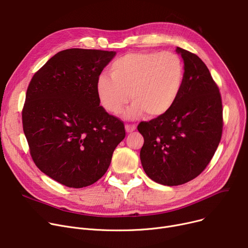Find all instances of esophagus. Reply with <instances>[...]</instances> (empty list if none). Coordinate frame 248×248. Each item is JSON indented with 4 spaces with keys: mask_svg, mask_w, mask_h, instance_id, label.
I'll list each match as a JSON object with an SVG mask.
<instances>
[{
    "mask_svg": "<svg viewBox=\"0 0 248 248\" xmlns=\"http://www.w3.org/2000/svg\"><path fill=\"white\" fill-rule=\"evenodd\" d=\"M124 127H125L126 133H128V134L133 133V131L136 129V125L135 124H125Z\"/></svg>",
    "mask_w": 248,
    "mask_h": 248,
    "instance_id": "34e87169",
    "label": "esophagus"
}]
</instances>
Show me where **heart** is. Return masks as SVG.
I'll list each match as a JSON object with an SVG mask.
<instances>
[{"label":"heart","instance_id":"heart-1","mask_svg":"<svg viewBox=\"0 0 248 248\" xmlns=\"http://www.w3.org/2000/svg\"><path fill=\"white\" fill-rule=\"evenodd\" d=\"M109 74L98 77L97 96L106 110L119 114L130 94L134 104L126 111L128 118L167 113L178 100L186 77L183 60L172 52L126 54L112 62Z\"/></svg>","mask_w":248,"mask_h":248}]
</instances>
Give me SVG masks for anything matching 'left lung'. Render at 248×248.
<instances>
[{"mask_svg": "<svg viewBox=\"0 0 248 248\" xmlns=\"http://www.w3.org/2000/svg\"><path fill=\"white\" fill-rule=\"evenodd\" d=\"M185 63V82L167 113L138 129L144 139L140 161L146 175L174 186L200 175L211 160L222 134V103L218 87L196 55L176 47Z\"/></svg>", "mask_w": 248, "mask_h": 248, "instance_id": "8db88e82", "label": "left lung"}]
</instances>
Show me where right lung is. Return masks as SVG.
<instances>
[{
	"mask_svg": "<svg viewBox=\"0 0 248 248\" xmlns=\"http://www.w3.org/2000/svg\"><path fill=\"white\" fill-rule=\"evenodd\" d=\"M115 52L69 48L32 77L23 128L42 172L74 188L94 184L108 170L124 139V123L100 106L96 81Z\"/></svg>",
	"mask_w": 248,
	"mask_h": 248,
	"instance_id": "add662e5",
	"label": "right lung"
}]
</instances>
